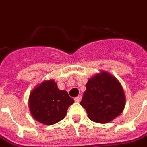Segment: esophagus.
<instances>
[{
    "mask_svg": "<svg viewBox=\"0 0 147 147\" xmlns=\"http://www.w3.org/2000/svg\"><path fill=\"white\" fill-rule=\"evenodd\" d=\"M81 98H82V96L79 95L76 98H75V102H80L81 101Z\"/></svg>",
    "mask_w": 147,
    "mask_h": 147,
    "instance_id": "esophagus-1",
    "label": "esophagus"
}]
</instances>
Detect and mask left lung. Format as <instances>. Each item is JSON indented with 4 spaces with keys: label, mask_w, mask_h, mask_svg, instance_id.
I'll use <instances>...</instances> for the list:
<instances>
[{
    "label": "left lung",
    "mask_w": 147,
    "mask_h": 147,
    "mask_svg": "<svg viewBox=\"0 0 147 147\" xmlns=\"http://www.w3.org/2000/svg\"><path fill=\"white\" fill-rule=\"evenodd\" d=\"M80 102L90 120L99 123L110 122L123 112L125 94L120 81L105 71L88 80Z\"/></svg>",
    "instance_id": "1"
}]
</instances>
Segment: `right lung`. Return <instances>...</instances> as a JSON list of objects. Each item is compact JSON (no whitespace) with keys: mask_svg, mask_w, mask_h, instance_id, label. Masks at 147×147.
Returning a JSON list of instances; mask_svg holds the SVG:
<instances>
[{"mask_svg":"<svg viewBox=\"0 0 147 147\" xmlns=\"http://www.w3.org/2000/svg\"><path fill=\"white\" fill-rule=\"evenodd\" d=\"M74 103L66 90H61L53 80H45L34 87L29 96V109L34 119L52 125L64 118Z\"/></svg>","mask_w":147,"mask_h":147,"instance_id":"1","label":"right lung"}]
</instances>
